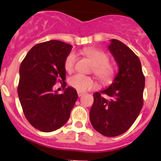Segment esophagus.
Wrapping results in <instances>:
<instances>
[{
	"label": "esophagus",
	"mask_w": 161,
	"mask_h": 161,
	"mask_svg": "<svg viewBox=\"0 0 161 161\" xmlns=\"http://www.w3.org/2000/svg\"><path fill=\"white\" fill-rule=\"evenodd\" d=\"M84 93H82V92H78V96L79 97H82Z\"/></svg>",
	"instance_id": "1"
}]
</instances>
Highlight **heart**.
I'll use <instances>...</instances> for the list:
<instances>
[{
	"label": "heart",
	"mask_w": 161,
	"mask_h": 161,
	"mask_svg": "<svg viewBox=\"0 0 161 161\" xmlns=\"http://www.w3.org/2000/svg\"><path fill=\"white\" fill-rule=\"evenodd\" d=\"M83 53L91 60L93 64V73L102 83H108L115 75V68L112 64L109 63L108 56L100 49L87 48L83 50ZM76 61V56L71 53L66 57L64 68L68 72H72ZM70 86L78 91H86L94 86L92 78L82 74H76L69 79Z\"/></svg>",
	"instance_id": "obj_1"
}]
</instances>
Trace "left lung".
Masks as SVG:
<instances>
[{"instance_id": "left-lung-1", "label": "left lung", "mask_w": 161, "mask_h": 161, "mask_svg": "<svg viewBox=\"0 0 161 161\" xmlns=\"http://www.w3.org/2000/svg\"><path fill=\"white\" fill-rule=\"evenodd\" d=\"M108 49L119 71L108 88L93 93L90 119L100 134L115 137L127 131L141 112L145 76L139 58L128 46L112 39Z\"/></svg>"}]
</instances>
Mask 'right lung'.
<instances>
[{
    "label": "right lung",
    "instance_id": "obj_1",
    "mask_svg": "<svg viewBox=\"0 0 161 161\" xmlns=\"http://www.w3.org/2000/svg\"><path fill=\"white\" fill-rule=\"evenodd\" d=\"M71 48L57 40L39 43L20 65L19 99L28 122L41 131H54L63 127L78 98L71 86L64 89L60 94L53 90L60 78L65 80L64 61Z\"/></svg>",
    "mask_w": 161,
    "mask_h": 161
}]
</instances>
